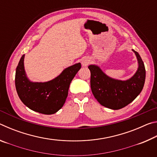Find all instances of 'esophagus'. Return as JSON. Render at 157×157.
<instances>
[{
  "label": "esophagus",
  "mask_w": 157,
  "mask_h": 157,
  "mask_svg": "<svg viewBox=\"0 0 157 157\" xmlns=\"http://www.w3.org/2000/svg\"><path fill=\"white\" fill-rule=\"evenodd\" d=\"M90 63V60L89 59H86V58H85V59H82V64L83 66H87Z\"/></svg>",
  "instance_id": "esophagus-1"
}]
</instances>
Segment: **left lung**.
Wrapping results in <instances>:
<instances>
[{
    "label": "left lung",
    "mask_w": 157,
    "mask_h": 157,
    "mask_svg": "<svg viewBox=\"0 0 157 157\" xmlns=\"http://www.w3.org/2000/svg\"><path fill=\"white\" fill-rule=\"evenodd\" d=\"M136 55L139 68L128 80H117L106 75L97 66H88L91 71V89L94 97L101 105L117 110L126 107L140 94L145 79V68L139 53Z\"/></svg>",
    "instance_id": "8db88e82"
}]
</instances>
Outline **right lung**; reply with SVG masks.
Segmentation results:
<instances>
[{
    "mask_svg": "<svg viewBox=\"0 0 157 157\" xmlns=\"http://www.w3.org/2000/svg\"><path fill=\"white\" fill-rule=\"evenodd\" d=\"M24 56L21 57L16 70L15 86L18 97L25 106L36 112L47 115L56 113L65 103L69 86L81 68V63L66 68L51 81L31 82L25 75Z\"/></svg>",
    "mask_w": 157,
    "mask_h": 157,
    "instance_id": "right-lung-1",
    "label": "right lung"
}]
</instances>
